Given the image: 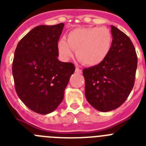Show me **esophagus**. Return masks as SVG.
Returning a JSON list of instances; mask_svg holds the SVG:
<instances>
[{
	"label": "esophagus",
	"mask_w": 146,
	"mask_h": 146,
	"mask_svg": "<svg viewBox=\"0 0 146 146\" xmlns=\"http://www.w3.org/2000/svg\"><path fill=\"white\" fill-rule=\"evenodd\" d=\"M75 72L76 73H78V74H81V73H82V70H81L80 69H79L78 67H76Z\"/></svg>",
	"instance_id": "34e87169"
}]
</instances>
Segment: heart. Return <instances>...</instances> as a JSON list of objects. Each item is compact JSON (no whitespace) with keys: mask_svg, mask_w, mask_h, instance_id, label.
Returning <instances> with one entry per match:
<instances>
[{"mask_svg":"<svg viewBox=\"0 0 146 146\" xmlns=\"http://www.w3.org/2000/svg\"><path fill=\"white\" fill-rule=\"evenodd\" d=\"M113 36L106 28L86 27L72 30L67 42L61 38L58 44L60 55L64 60L73 57L76 50L77 59L87 66L99 65L108 57L111 50Z\"/></svg>","mask_w":146,"mask_h":146,"instance_id":"heart-1","label":"heart"}]
</instances>
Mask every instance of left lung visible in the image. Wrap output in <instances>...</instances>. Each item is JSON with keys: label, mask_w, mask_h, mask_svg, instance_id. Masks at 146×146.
<instances>
[{"label": "left lung", "mask_w": 146, "mask_h": 146, "mask_svg": "<svg viewBox=\"0 0 146 146\" xmlns=\"http://www.w3.org/2000/svg\"><path fill=\"white\" fill-rule=\"evenodd\" d=\"M111 33L113 43L106 59L99 65L82 71L86 99L102 112L113 110L126 101L133 88L137 66L131 39L113 25Z\"/></svg>", "instance_id": "left-lung-1"}]
</instances>
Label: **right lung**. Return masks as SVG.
Here are the masks:
<instances>
[{
  "label": "right lung",
  "instance_id": "1",
  "mask_svg": "<svg viewBox=\"0 0 146 146\" xmlns=\"http://www.w3.org/2000/svg\"><path fill=\"white\" fill-rule=\"evenodd\" d=\"M64 23L38 25L18 43L12 74L18 96L39 114L52 113L64 99V91L75 67L58 60V42Z\"/></svg>",
  "mask_w": 146,
  "mask_h": 146
}]
</instances>
